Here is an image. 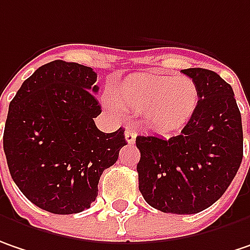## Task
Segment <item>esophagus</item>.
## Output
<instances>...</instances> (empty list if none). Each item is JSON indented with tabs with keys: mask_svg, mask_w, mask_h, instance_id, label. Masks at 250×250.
I'll return each mask as SVG.
<instances>
[{
	"mask_svg": "<svg viewBox=\"0 0 250 250\" xmlns=\"http://www.w3.org/2000/svg\"><path fill=\"white\" fill-rule=\"evenodd\" d=\"M125 141L128 143V144H133L134 141H136V131H133V130H130V128H127L125 133Z\"/></svg>",
	"mask_w": 250,
	"mask_h": 250,
	"instance_id": "1",
	"label": "esophagus"
}]
</instances>
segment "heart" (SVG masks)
I'll use <instances>...</instances> for the list:
<instances>
[{
  "mask_svg": "<svg viewBox=\"0 0 250 250\" xmlns=\"http://www.w3.org/2000/svg\"><path fill=\"white\" fill-rule=\"evenodd\" d=\"M119 104L143 113L146 123L160 134H172L189 123L197 110L199 90L187 76H171L157 72H143L128 76L114 92ZM106 106L117 110L113 100Z\"/></svg>",
  "mask_w": 250,
  "mask_h": 250,
  "instance_id": "heart-1",
  "label": "heart"
}]
</instances>
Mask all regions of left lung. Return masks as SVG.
Segmentation results:
<instances>
[{"mask_svg": "<svg viewBox=\"0 0 250 250\" xmlns=\"http://www.w3.org/2000/svg\"><path fill=\"white\" fill-rule=\"evenodd\" d=\"M197 83V110L181 134L137 136L139 189L161 212L189 215L211 207L235 178L243 157L241 111L230 84L202 67L184 69Z\"/></svg>", "mask_w": 250, "mask_h": 250, "instance_id": "left-lung-1", "label": "left lung"}]
</instances>
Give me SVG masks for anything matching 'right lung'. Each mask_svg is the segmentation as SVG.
Masks as SVG:
<instances>
[{"label":"right lung","instance_id":"right-lung-1","mask_svg":"<svg viewBox=\"0 0 250 250\" xmlns=\"http://www.w3.org/2000/svg\"><path fill=\"white\" fill-rule=\"evenodd\" d=\"M89 66L53 61L37 69L9 103L4 153L9 174L41 209L67 215L90 208L100 175L125 146V130L103 133Z\"/></svg>","mask_w":250,"mask_h":250}]
</instances>
